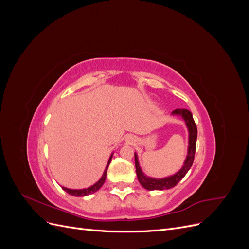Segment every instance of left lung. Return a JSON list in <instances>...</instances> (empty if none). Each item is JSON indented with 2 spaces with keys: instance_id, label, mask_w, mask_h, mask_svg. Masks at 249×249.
<instances>
[{
  "instance_id": "8db88e82",
  "label": "left lung",
  "mask_w": 249,
  "mask_h": 249,
  "mask_svg": "<svg viewBox=\"0 0 249 249\" xmlns=\"http://www.w3.org/2000/svg\"><path fill=\"white\" fill-rule=\"evenodd\" d=\"M172 114L182 115L185 119L186 124L189 129V148H188V156L185 161L183 168L180 169L175 176L166 178H150L143 175L139 167V163L137 159V155L135 154V166H136V173L139 183L147 190H165V189H171L175 186L178 184V182L182 179L186 173L189 171L190 167L192 166L195 156V149H196V139H197V127L195 124L192 113L187 109H176L172 112Z\"/></svg>"
}]
</instances>
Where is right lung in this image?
Wrapping results in <instances>:
<instances>
[{
	"label": "right lung",
	"instance_id": "right-lung-1",
	"mask_svg": "<svg viewBox=\"0 0 249 249\" xmlns=\"http://www.w3.org/2000/svg\"><path fill=\"white\" fill-rule=\"evenodd\" d=\"M111 159H112V156L110 157V159H109V161H108V164H107V166H106V169H105V171H104L103 177L101 178V179L99 180V182L95 183L93 186L89 187V188H86V189H80V190L67 189V188H65V187H62V189H63L65 192L69 193V194L73 195V196H86V195H89V194H92V193L96 192V191L99 190L100 188L104 185V183H105V179H106V176H107V169H108V167H109V164H110V162H111Z\"/></svg>",
	"mask_w": 249,
	"mask_h": 249
}]
</instances>
